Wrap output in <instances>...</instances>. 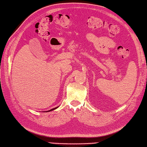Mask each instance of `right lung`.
I'll return each mask as SVG.
<instances>
[{"label": "right lung", "instance_id": "right-lung-1", "mask_svg": "<svg viewBox=\"0 0 147 147\" xmlns=\"http://www.w3.org/2000/svg\"><path fill=\"white\" fill-rule=\"evenodd\" d=\"M58 107H56V108H54V109H51L50 110H48V111H46V112H50V111H52V110H54L55 109H57V108Z\"/></svg>", "mask_w": 147, "mask_h": 147}]
</instances>
